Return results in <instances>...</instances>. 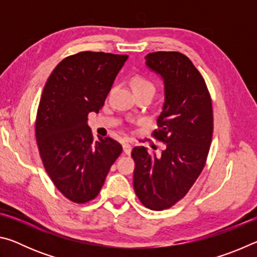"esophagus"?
Instances as JSON below:
<instances>
[{"label":"esophagus","instance_id":"1","mask_svg":"<svg viewBox=\"0 0 257 257\" xmlns=\"http://www.w3.org/2000/svg\"><path fill=\"white\" fill-rule=\"evenodd\" d=\"M122 149H123L124 154L129 155L130 153H132V145L128 144V143H123V144H122Z\"/></svg>","mask_w":257,"mask_h":257}]
</instances>
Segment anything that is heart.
Returning <instances> with one entry per match:
<instances>
[{
	"label": "heart",
	"instance_id": "heart-1",
	"mask_svg": "<svg viewBox=\"0 0 257 257\" xmlns=\"http://www.w3.org/2000/svg\"><path fill=\"white\" fill-rule=\"evenodd\" d=\"M132 86L135 94L155 92V85L149 78L143 75H135L132 78Z\"/></svg>",
	"mask_w": 257,
	"mask_h": 257
}]
</instances>
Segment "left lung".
Segmentation results:
<instances>
[{"label": "left lung", "instance_id": "1", "mask_svg": "<svg viewBox=\"0 0 257 257\" xmlns=\"http://www.w3.org/2000/svg\"><path fill=\"white\" fill-rule=\"evenodd\" d=\"M145 59L164 80L165 102L152 136L165 150L156 155L134 147V188L145 207L162 211L186 196L205 167L213 107L205 80L185 54L160 51Z\"/></svg>", "mask_w": 257, "mask_h": 257}]
</instances>
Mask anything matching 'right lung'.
Segmentation results:
<instances>
[{
    "label": "right lung",
    "instance_id": "add662e5",
    "mask_svg": "<svg viewBox=\"0 0 257 257\" xmlns=\"http://www.w3.org/2000/svg\"><path fill=\"white\" fill-rule=\"evenodd\" d=\"M127 59L92 51L67 56L43 89L35 122L38 151L51 180L73 203L86 204L97 196L122 152L110 137L94 142L87 118L103 106Z\"/></svg>",
    "mask_w": 257,
    "mask_h": 257
}]
</instances>
